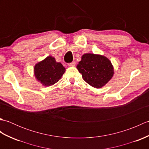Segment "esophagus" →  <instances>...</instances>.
Instances as JSON below:
<instances>
[{"label": "esophagus", "mask_w": 149, "mask_h": 149, "mask_svg": "<svg viewBox=\"0 0 149 149\" xmlns=\"http://www.w3.org/2000/svg\"><path fill=\"white\" fill-rule=\"evenodd\" d=\"M75 65V61H72V63H68V66H74Z\"/></svg>", "instance_id": "34e87169"}]
</instances>
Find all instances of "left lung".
Returning <instances> with one entry per match:
<instances>
[{"mask_svg": "<svg viewBox=\"0 0 149 149\" xmlns=\"http://www.w3.org/2000/svg\"><path fill=\"white\" fill-rule=\"evenodd\" d=\"M77 68L83 79L96 88L104 86L114 74L112 64L108 59L93 54H85L82 56Z\"/></svg>", "mask_w": 149, "mask_h": 149, "instance_id": "8db88e82", "label": "left lung"}]
</instances>
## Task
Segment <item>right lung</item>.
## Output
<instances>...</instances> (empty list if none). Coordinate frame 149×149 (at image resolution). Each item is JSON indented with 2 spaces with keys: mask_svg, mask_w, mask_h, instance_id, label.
Instances as JSON below:
<instances>
[{
  "mask_svg": "<svg viewBox=\"0 0 149 149\" xmlns=\"http://www.w3.org/2000/svg\"><path fill=\"white\" fill-rule=\"evenodd\" d=\"M65 72L61 63L56 62L54 58L48 56L34 66L35 77L44 86H48L57 83Z\"/></svg>",
  "mask_w": 149,
  "mask_h": 149,
  "instance_id": "right-lung-1",
  "label": "right lung"
}]
</instances>
